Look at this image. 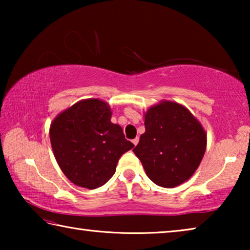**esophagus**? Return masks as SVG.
<instances>
[{"mask_svg": "<svg viewBox=\"0 0 250 250\" xmlns=\"http://www.w3.org/2000/svg\"><path fill=\"white\" fill-rule=\"evenodd\" d=\"M138 142H139V138H138V137H137V138H134L133 140H132V143H133L134 146H137V145H138Z\"/></svg>", "mask_w": 250, "mask_h": 250, "instance_id": "1", "label": "esophagus"}]
</instances>
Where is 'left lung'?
<instances>
[{
    "label": "left lung",
    "mask_w": 250,
    "mask_h": 250,
    "mask_svg": "<svg viewBox=\"0 0 250 250\" xmlns=\"http://www.w3.org/2000/svg\"><path fill=\"white\" fill-rule=\"evenodd\" d=\"M146 132L133 152L149 179L162 188H175L191 177L206 149V134L183 105L163 101L146 113Z\"/></svg>",
    "instance_id": "obj_1"
}]
</instances>
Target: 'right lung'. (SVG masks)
Instances as JSON below:
<instances>
[{
  "instance_id": "1",
  "label": "right lung",
  "mask_w": 250,
  "mask_h": 250,
  "mask_svg": "<svg viewBox=\"0 0 250 250\" xmlns=\"http://www.w3.org/2000/svg\"><path fill=\"white\" fill-rule=\"evenodd\" d=\"M110 119L107 104L87 99L62 112L50 125L55 158L75 185L89 189L103 186L115 174L120 156L134 146Z\"/></svg>"
}]
</instances>
